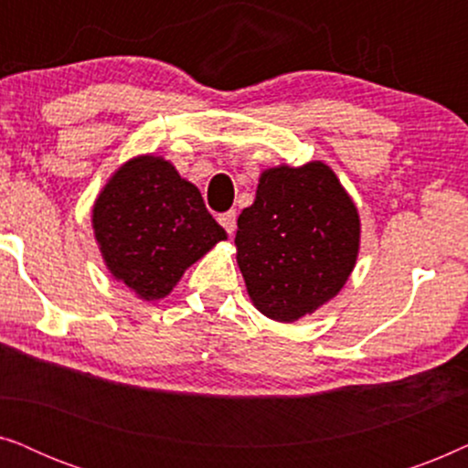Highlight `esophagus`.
Masks as SVG:
<instances>
[{"instance_id": "esophagus-1", "label": "esophagus", "mask_w": 468, "mask_h": 468, "mask_svg": "<svg viewBox=\"0 0 468 468\" xmlns=\"http://www.w3.org/2000/svg\"><path fill=\"white\" fill-rule=\"evenodd\" d=\"M219 223L226 229L228 234H234L236 229V210H228V213H221L219 215Z\"/></svg>"}]
</instances>
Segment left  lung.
<instances>
[{
	"mask_svg": "<svg viewBox=\"0 0 468 468\" xmlns=\"http://www.w3.org/2000/svg\"><path fill=\"white\" fill-rule=\"evenodd\" d=\"M234 242L258 311L277 322H296L335 298L349 279L360 217L325 164L279 165L260 176Z\"/></svg>",
	"mask_w": 468,
	"mask_h": 468,
	"instance_id": "8db88e82",
	"label": "left lung"
}]
</instances>
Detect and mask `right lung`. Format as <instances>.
<instances>
[{"mask_svg": "<svg viewBox=\"0 0 468 468\" xmlns=\"http://www.w3.org/2000/svg\"><path fill=\"white\" fill-rule=\"evenodd\" d=\"M93 229L112 277L144 300L168 296L194 261L226 240L196 185L153 155L114 172L95 200Z\"/></svg>", "mask_w": 468, "mask_h": 468, "instance_id": "right-lung-1", "label": "right lung"}]
</instances>
